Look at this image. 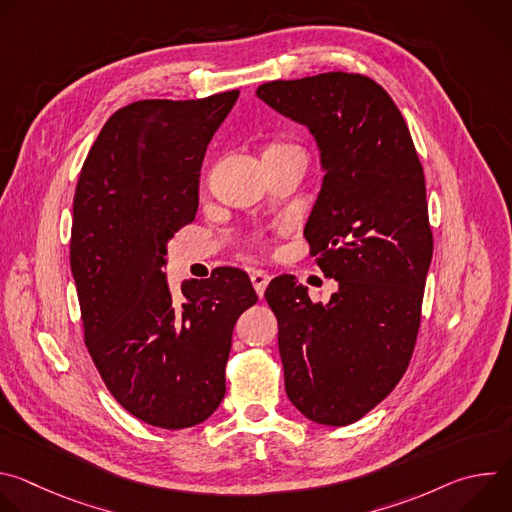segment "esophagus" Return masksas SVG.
Masks as SVG:
<instances>
[{"label": "esophagus", "mask_w": 512, "mask_h": 512, "mask_svg": "<svg viewBox=\"0 0 512 512\" xmlns=\"http://www.w3.org/2000/svg\"><path fill=\"white\" fill-rule=\"evenodd\" d=\"M269 273L267 271H263V269H253L251 271V283H253V287H255V291H257V296L259 298H263V294H265V287H267V283H269Z\"/></svg>", "instance_id": "esophagus-1"}]
</instances>
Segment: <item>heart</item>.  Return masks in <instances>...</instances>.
I'll list each match as a JSON object with an SVG mask.
<instances>
[{"label": "heart", "instance_id": "1", "mask_svg": "<svg viewBox=\"0 0 512 512\" xmlns=\"http://www.w3.org/2000/svg\"><path fill=\"white\" fill-rule=\"evenodd\" d=\"M277 148H279V145H277Z\"/></svg>", "mask_w": 512, "mask_h": 512}]
</instances>
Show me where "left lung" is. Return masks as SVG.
Listing matches in <instances>:
<instances>
[{"mask_svg": "<svg viewBox=\"0 0 512 512\" xmlns=\"http://www.w3.org/2000/svg\"><path fill=\"white\" fill-rule=\"evenodd\" d=\"M255 95L316 139L324 180L304 237L338 281L326 304L294 275L265 289L285 393L308 419L348 425L395 389L413 354L433 253L423 168L401 111L369 77L322 72Z\"/></svg>", "mask_w": 512, "mask_h": 512, "instance_id": "left-lung-1", "label": "left lung"}]
</instances>
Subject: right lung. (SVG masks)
I'll list each match as a JSON object with an SVG mask.
<instances>
[{
  "label": "right lung",
  "mask_w": 512,
  "mask_h": 512,
  "mask_svg": "<svg viewBox=\"0 0 512 512\" xmlns=\"http://www.w3.org/2000/svg\"><path fill=\"white\" fill-rule=\"evenodd\" d=\"M237 97L148 99L115 111L72 202L85 344L117 403L162 429L198 425L221 405L233 328L257 302L237 267L184 279L178 300L164 273L168 241L196 216L208 143Z\"/></svg>",
  "instance_id": "right-lung-1"
}]
</instances>
